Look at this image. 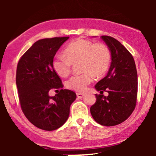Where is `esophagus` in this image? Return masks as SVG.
Segmentation results:
<instances>
[{
	"label": "esophagus",
	"mask_w": 156,
	"mask_h": 156,
	"mask_svg": "<svg viewBox=\"0 0 156 156\" xmlns=\"http://www.w3.org/2000/svg\"><path fill=\"white\" fill-rule=\"evenodd\" d=\"M76 94H77V97H78V98H79V99H81V98L83 97V93L78 92V93H76Z\"/></svg>",
	"instance_id": "esophagus-1"
}]
</instances>
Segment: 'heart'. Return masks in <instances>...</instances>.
<instances>
[{"label":"heart","instance_id":"heart-1","mask_svg":"<svg viewBox=\"0 0 156 156\" xmlns=\"http://www.w3.org/2000/svg\"><path fill=\"white\" fill-rule=\"evenodd\" d=\"M64 55H57L53 61L52 67L60 77H66L70 72L72 64L80 62L83 73L74 75L67 80L68 89L83 92L93 80L103 76L108 71L112 55L109 48L103 44H94L87 39H78L69 43L64 51Z\"/></svg>","mask_w":156,"mask_h":156}]
</instances>
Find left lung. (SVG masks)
I'll list each match as a JSON object with an SVG mask.
<instances>
[{"label":"left lung","mask_w":156,"mask_h":156,"mask_svg":"<svg viewBox=\"0 0 156 156\" xmlns=\"http://www.w3.org/2000/svg\"><path fill=\"white\" fill-rule=\"evenodd\" d=\"M111 51L112 62L106 76L94 88L96 102L90 108L93 119L100 125L114 126L130 117L136 104L138 77L133 57L119 41L109 36H102ZM107 91L109 95L102 94Z\"/></svg>","instance_id":"left-lung-1"}]
</instances>
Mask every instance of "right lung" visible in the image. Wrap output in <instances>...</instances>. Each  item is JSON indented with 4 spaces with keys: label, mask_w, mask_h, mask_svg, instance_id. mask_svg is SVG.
<instances>
[{
    "label": "right lung",
    "mask_w": 156,
    "mask_h": 156,
    "mask_svg": "<svg viewBox=\"0 0 156 156\" xmlns=\"http://www.w3.org/2000/svg\"><path fill=\"white\" fill-rule=\"evenodd\" d=\"M69 37L39 39L23 54L17 67V84L21 108L27 119L37 128L54 130L62 126L69 115L76 94L61 89L55 96L51 89L63 84L52 67L53 58Z\"/></svg>",
    "instance_id": "right-lung-1"
}]
</instances>
